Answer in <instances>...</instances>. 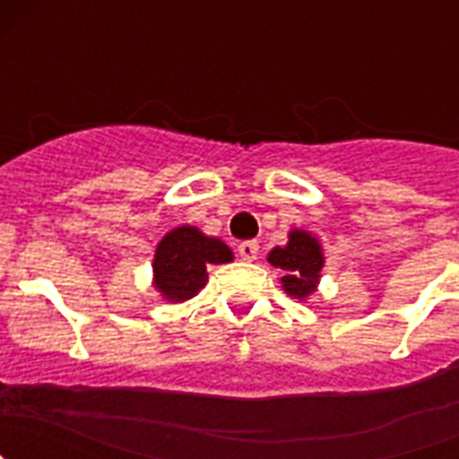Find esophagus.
I'll return each mask as SVG.
<instances>
[{
	"label": "esophagus",
	"instance_id": "esophagus-1",
	"mask_svg": "<svg viewBox=\"0 0 459 459\" xmlns=\"http://www.w3.org/2000/svg\"><path fill=\"white\" fill-rule=\"evenodd\" d=\"M238 255H241V259H246V262H253V259H257L259 255V243L257 241L238 243Z\"/></svg>",
	"mask_w": 459,
	"mask_h": 459
}]
</instances>
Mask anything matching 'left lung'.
<instances>
[{
	"instance_id": "left-lung-1",
	"label": "left lung",
	"mask_w": 459,
	"mask_h": 459,
	"mask_svg": "<svg viewBox=\"0 0 459 459\" xmlns=\"http://www.w3.org/2000/svg\"><path fill=\"white\" fill-rule=\"evenodd\" d=\"M269 264L282 269V290L294 299H307L317 290L319 273L324 266L322 246L315 237L303 230H291L290 243L269 253Z\"/></svg>"
}]
</instances>
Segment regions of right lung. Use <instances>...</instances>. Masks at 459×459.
<instances>
[{
    "mask_svg": "<svg viewBox=\"0 0 459 459\" xmlns=\"http://www.w3.org/2000/svg\"><path fill=\"white\" fill-rule=\"evenodd\" d=\"M232 259V250L221 238L204 237L197 227H177L158 243L153 285L168 301H188L206 285V266L225 264Z\"/></svg>",
    "mask_w": 459,
    "mask_h": 459,
    "instance_id": "1",
    "label": "right lung"
}]
</instances>
